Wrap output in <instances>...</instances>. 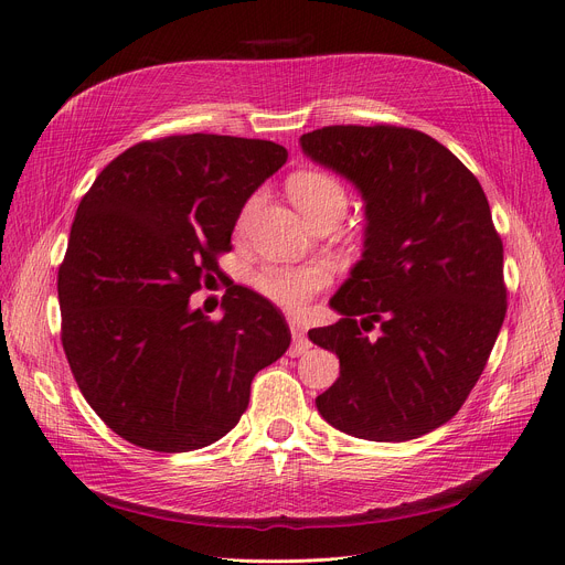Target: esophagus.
Instances as JSON below:
<instances>
[{
    "label": "esophagus",
    "mask_w": 565,
    "mask_h": 565,
    "mask_svg": "<svg viewBox=\"0 0 565 565\" xmlns=\"http://www.w3.org/2000/svg\"><path fill=\"white\" fill-rule=\"evenodd\" d=\"M290 328V337H292V347H290V355H302L311 349V341L307 339L302 326L298 321H288Z\"/></svg>",
    "instance_id": "1"
}]
</instances>
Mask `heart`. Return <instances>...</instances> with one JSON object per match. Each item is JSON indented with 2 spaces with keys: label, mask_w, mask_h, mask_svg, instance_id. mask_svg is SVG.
Segmentation results:
<instances>
[{
  "label": "heart",
  "mask_w": 565,
  "mask_h": 565,
  "mask_svg": "<svg viewBox=\"0 0 565 565\" xmlns=\"http://www.w3.org/2000/svg\"><path fill=\"white\" fill-rule=\"evenodd\" d=\"M288 193L292 203L316 226L321 222H339L343 212L349 210V191L339 178L326 170H300L288 180ZM256 199H249L237 216V228H244ZM332 279L328 265H288L273 263L265 265L254 277V288L269 302L296 311L309 302L313 292L323 290Z\"/></svg>",
  "instance_id": "heart-1"
}]
</instances>
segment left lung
Returning <instances> with one entry per match:
<instances>
[{"mask_svg":"<svg viewBox=\"0 0 565 565\" xmlns=\"http://www.w3.org/2000/svg\"><path fill=\"white\" fill-rule=\"evenodd\" d=\"M300 142L362 191L370 222L362 260L330 302L343 318L309 330L339 358L316 406L355 438H418L471 395L505 318L503 242L487 195L418 129L337 125Z\"/></svg>","mask_w":565,"mask_h":565,"instance_id":"1","label":"left lung"}]
</instances>
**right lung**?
Segmentation results:
<instances>
[{"instance_id":"add662e5","label":"right lung","mask_w":565,"mask_h":565,"mask_svg":"<svg viewBox=\"0 0 565 565\" xmlns=\"http://www.w3.org/2000/svg\"><path fill=\"white\" fill-rule=\"evenodd\" d=\"M273 140L175 134L136 142L83 195L57 273L62 347L83 397L129 444L189 452L226 436L290 330L254 290L189 309L249 195L286 163Z\"/></svg>"}]
</instances>
